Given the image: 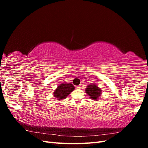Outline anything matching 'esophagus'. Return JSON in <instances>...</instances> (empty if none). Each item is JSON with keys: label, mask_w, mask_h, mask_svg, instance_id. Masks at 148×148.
Segmentation results:
<instances>
[{"label": "esophagus", "mask_w": 148, "mask_h": 148, "mask_svg": "<svg viewBox=\"0 0 148 148\" xmlns=\"http://www.w3.org/2000/svg\"><path fill=\"white\" fill-rule=\"evenodd\" d=\"M77 89H81L82 88V86H81V85H79V86H77Z\"/></svg>", "instance_id": "1"}]
</instances>
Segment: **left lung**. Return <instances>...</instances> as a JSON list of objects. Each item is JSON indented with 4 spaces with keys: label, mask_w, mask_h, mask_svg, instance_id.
Returning <instances> with one entry per match:
<instances>
[{
    "label": "left lung",
    "mask_w": 148,
    "mask_h": 148,
    "mask_svg": "<svg viewBox=\"0 0 148 148\" xmlns=\"http://www.w3.org/2000/svg\"><path fill=\"white\" fill-rule=\"evenodd\" d=\"M85 92L87 93L89 98L94 101H97L99 97L102 95L101 89L95 84H89L87 88L85 89Z\"/></svg>",
    "instance_id": "left-lung-1"
}]
</instances>
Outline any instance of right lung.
<instances>
[{"instance_id":"obj_1","label":"right lung","mask_w":148,"mask_h":148,"mask_svg":"<svg viewBox=\"0 0 148 148\" xmlns=\"http://www.w3.org/2000/svg\"><path fill=\"white\" fill-rule=\"evenodd\" d=\"M74 89L75 87L71 83H62L58 86L57 89L53 92V96L59 101L65 99Z\"/></svg>"}]
</instances>
